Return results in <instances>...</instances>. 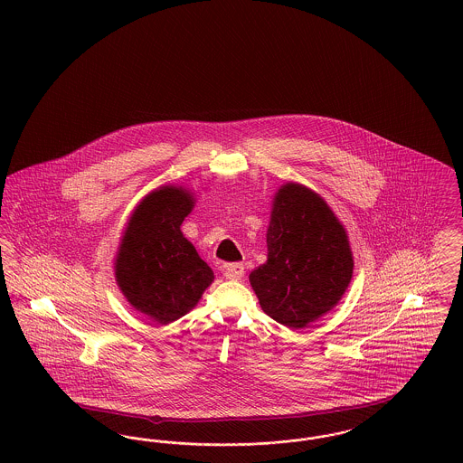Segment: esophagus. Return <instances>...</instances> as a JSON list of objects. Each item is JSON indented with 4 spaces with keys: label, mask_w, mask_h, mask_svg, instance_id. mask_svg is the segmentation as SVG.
I'll use <instances>...</instances> for the list:
<instances>
[{
    "label": "esophagus",
    "mask_w": 463,
    "mask_h": 463,
    "mask_svg": "<svg viewBox=\"0 0 463 463\" xmlns=\"http://www.w3.org/2000/svg\"><path fill=\"white\" fill-rule=\"evenodd\" d=\"M223 276L231 281H238L244 276V265L242 264H227L223 267Z\"/></svg>",
    "instance_id": "esophagus-1"
}]
</instances>
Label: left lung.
Wrapping results in <instances>:
<instances>
[{"mask_svg": "<svg viewBox=\"0 0 463 463\" xmlns=\"http://www.w3.org/2000/svg\"><path fill=\"white\" fill-rule=\"evenodd\" d=\"M353 251L330 206L300 184L274 199L267 262L250 274L260 307L288 328H304L342 298L353 278Z\"/></svg>", "mask_w": 463, "mask_h": 463, "instance_id": "8db88e82", "label": "left lung"}]
</instances>
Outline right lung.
I'll return each instance as SVG.
<instances>
[{
    "mask_svg": "<svg viewBox=\"0 0 463 463\" xmlns=\"http://www.w3.org/2000/svg\"><path fill=\"white\" fill-rule=\"evenodd\" d=\"M189 193L161 187L133 212L116 259V279L133 307L166 325L185 316L212 285L213 272L184 238Z\"/></svg>",
    "mask_w": 463,
    "mask_h": 463,
    "instance_id": "add662e5",
    "label": "right lung"
}]
</instances>
